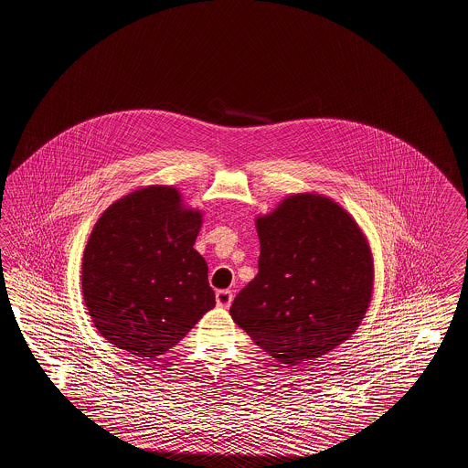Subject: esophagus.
<instances>
[{
	"instance_id": "obj_1",
	"label": "esophagus",
	"mask_w": 468,
	"mask_h": 468,
	"mask_svg": "<svg viewBox=\"0 0 468 468\" xmlns=\"http://www.w3.org/2000/svg\"><path fill=\"white\" fill-rule=\"evenodd\" d=\"M233 302V292L229 290H219L216 292V303L221 309H228Z\"/></svg>"
}]
</instances>
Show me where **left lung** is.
<instances>
[{
  "mask_svg": "<svg viewBox=\"0 0 468 468\" xmlns=\"http://www.w3.org/2000/svg\"><path fill=\"white\" fill-rule=\"evenodd\" d=\"M258 275L229 314L281 365L309 363L349 340L370 307L374 256L356 219L319 193L284 197L254 219Z\"/></svg>",
  "mask_w": 468,
  "mask_h": 468,
  "instance_id": "1",
  "label": "left lung"
}]
</instances>
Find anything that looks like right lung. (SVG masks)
I'll return each mask as SVG.
<instances>
[{"mask_svg": "<svg viewBox=\"0 0 468 468\" xmlns=\"http://www.w3.org/2000/svg\"><path fill=\"white\" fill-rule=\"evenodd\" d=\"M203 224L174 186H145L113 201L82 258L84 305L98 334L140 361L178 344L216 307L195 249Z\"/></svg>", "mask_w": 468, "mask_h": 468, "instance_id": "obj_1", "label": "right lung"}]
</instances>
